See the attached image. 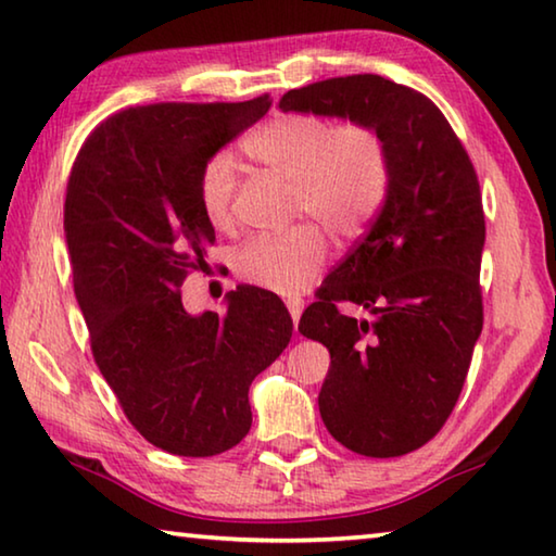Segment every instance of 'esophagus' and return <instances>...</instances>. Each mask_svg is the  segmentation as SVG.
<instances>
[{
	"label": "esophagus",
	"instance_id": "esophagus-1",
	"mask_svg": "<svg viewBox=\"0 0 556 556\" xmlns=\"http://www.w3.org/2000/svg\"><path fill=\"white\" fill-rule=\"evenodd\" d=\"M286 305H288V311H290V317H293V323L298 327L300 315H303V300H300V298H288Z\"/></svg>",
	"mask_w": 556,
	"mask_h": 556
}]
</instances>
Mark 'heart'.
Returning <instances> with one entry per match:
<instances>
[{
    "instance_id": "1",
    "label": "heart",
    "mask_w": 556,
    "mask_h": 556,
    "mask_svg": "<svg viewBox=\"0 0 556 556\" xmlns=\"http://www.w3.org/2000/svg\"><path fill=\"white\" fill-rule=\"evenodd\" d=\"M251 160L295 181V208L338 233H354L377 214L389 189V152L369 125L327 123L325 117L290 113L256 127L243 142ZM199 204L206 222L222 229L231 222L236 165L218 152L199 172ZM327 258L325 236L315 226L258 236L239 249L236 273L245 283L298 295L311 288Z\"/></svg>"
}]
</instances>
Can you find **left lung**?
Here are the masks:
<instances>
[{
	"label": "left lung",
	"instance_id": "left-lung-1",
	"mask_svg": "<svg viewBox=\"0 0 556 556\" xmlns=\"http://www.w3.org/2000/svg\"><path fill=\"white\" fill-rule=\"evenodd\" d=\"M278 108L369 125L387 144L391 175L379 214L325 278L298 330L330 350L317 404L332 439L359 456H404L451 416L483 330L476 169L429 98L375 73L288 90ZM342 299L368 317L342 316Z\"/></svg>",
	"mask_w": 556,
	"mask_h": 556
}]
</instances>
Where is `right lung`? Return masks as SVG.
I'll return each instance as SVG.
<instances>
[{"label": "right lung", "mask_w": 556, "mask_h": 556, "mask_svg": "<svg viewBox=\"0 0 556 556\" xmlns=\"http://www.w3.org/2000/svg\"><path fill=\"white\" fill-rule=\"evenodd\" d=\"M270 103L130 108L90 132L71 169L63 229L96 364L135 429L172 456L233 448L251 429V381L293 334L270 290L239 286L224 315L187 313L179 293L216 241L199 172Z\"/></svg>", "instance_id": "right-lung-1"}]
</instances>
